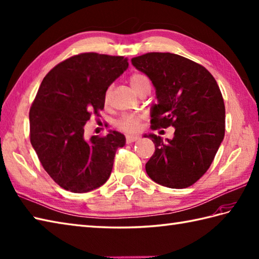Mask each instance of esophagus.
<instances>
[{
  "label": "esophagus",
  "mask_w": 259,
  "mask_h": 259,
  "mask_svg": "<svg viewBox=\"0 0 259 259\" xmlns=\"http://www.w3.org/2000/svg\"><path fill=\"white\" fill-rule=\"evenodd\" d=\"M138 139H139L138 136H126V137H125L126 144H133V142L137 141Z\"/></svg>",
  "instance_id": "34e87169"
}]
</instances>
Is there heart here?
Wrapping results in <instances>:
<instances>
[{
  "instance_id": "1",
  "label": "heart",
  "mask_w": 259,
  "mask_h": 259,
  "mask_svg": "<svg viewBox=\"0 0 259 259\" xmlns=\"http://www.w3.org/2000/svg\"><path fill=\"white\" fill-rule=\"evenodd\" d=\"M130 85L133 90L136 92L142 85L150 83L148 76L142 73H135L130 76L129 79ZM110 99V91L108 90L104 95V101L108 102ZM117 125L120 129H122L126 133H136L141 126V115L139 114H124L117 121Z\"/></svg>"
}]
</instances>
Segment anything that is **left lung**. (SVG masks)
<instances>
[{
	"mask_svg": "<svg viewBox=\"0 0 259 259\" xmlns=\"http://www.w3.org/2000/svg\"><path fill=\"white\" fill-rule=\"evenodd\" d=\"M156 88L151 128L172 125V139L150 134L156 150L146 163L155 183L181 189L194 185L210 167L225 136V104L209 71L174 53L150 52L131 59Z\"/></svg>",
	"mask_w": 259,
	"mask_h": 259,
	"instance_id": "left-lung-1",
	"label": "left lung"
}]
</instances>
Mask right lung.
<instances>
[{"label": "right lung", "mask_w": 259, "mask_h": 259, "mask_svg": "<svg viewBox=\"0 0 259 259\" xmlns=\"http://www.w3.org/2000/svg\"><path fill=\"white\" fill-rule=\"evenodd\" d=\"M128 59L95 52L56 65L30 109V140L42 167L61 188L82 194L102 186L115 151L125 145L118 131L84 138V125L104 108L109 85L128 69Z\"/></svg>", "instance_id": "add662e5"}]
</instances>
